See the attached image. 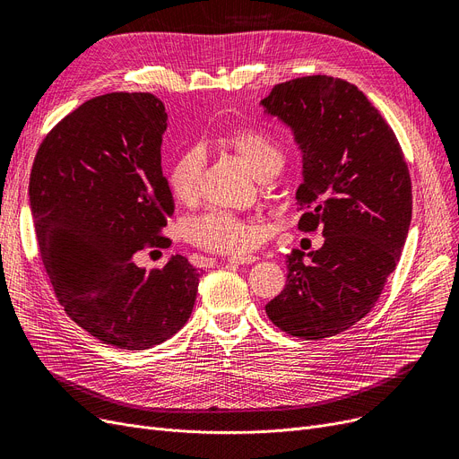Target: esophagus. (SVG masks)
Wrapping results in <instances>:
<instances>
[{
	"label": "esophagus",
	"instance_id": "obj_1",
	"mask_svg": "<svg viewBox=\"0 0 459 459\" xmlns=\"http://www.w3.org/2000/svg\"><path fill=\"white\" fill-rule=\"evenodd\" d=\"M256 260H258V256H255V255H239V256H229L227 258V262L234 264V266H242V264H253Z\"/></svg>",
	"mask_w": 459,
	"mask_h": 459
}]
</instances>
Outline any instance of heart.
Here are the masks:
<instances>
[{"mask_svg":"<svg viewBox=\"0 0 459 459\" xmlns=\"http://www.w3.org/2000/svg\"><path fill=\"white\" fill-rule=\"evenodd\" d=\"M223 141L251 167L258 178L275 175L281 169L282 154L266 132L236 126L223 135ZM203 165L204 156L197 147L182 151L173 160L167 171V184L178 201H191L197 195ZM262 234L264 225L258 220L238 217L227 210H210L186 227L189 242L210 251L232 255L246 253L258 246Z\"/></svg>","mask_w":459,"mask_h":459,"instance_id":"obj_1","label":"heart"}]
</instances>
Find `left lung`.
<instances>
[{"mask_svg":"<svg viewBox=\"0 0 459 459\" xmlns=\"http://www.w3.org/2000/svg\"><path fill=\"white\" fill-rule=\"evenodd\" d=\"M303 152L298 227L322 229V249L288 255L282 292L266 305L284 333L324 341L363 320L394 272L411 223V178L387 120L353 83L303 76L262 100Z\"/></svg>","mask_w":459,"mask_h":459,"instance_id":"1","label":"left lung"}]
</instances>
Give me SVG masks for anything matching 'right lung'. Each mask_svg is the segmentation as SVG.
Masks as SVG:
<instances>
[{"instance_id":"right-lung-1","label":"right lung","mask_w":459,"mask_h":459,"mask_svg":"<svg viewBox=\"0 0 459 459\" xmlns=\"http://www.w3.org/2000/svg\"><path fill=\"white\" fill-rule=\"evenodd\" d=\"M165 106L151 92L87 100L48 132L30 177L40 258L66 315L104 344L147 350L191 316L201 272L175 255L137 268L143 247H169L175 213L161 171Z\"/></svg>"}]
</instances>
